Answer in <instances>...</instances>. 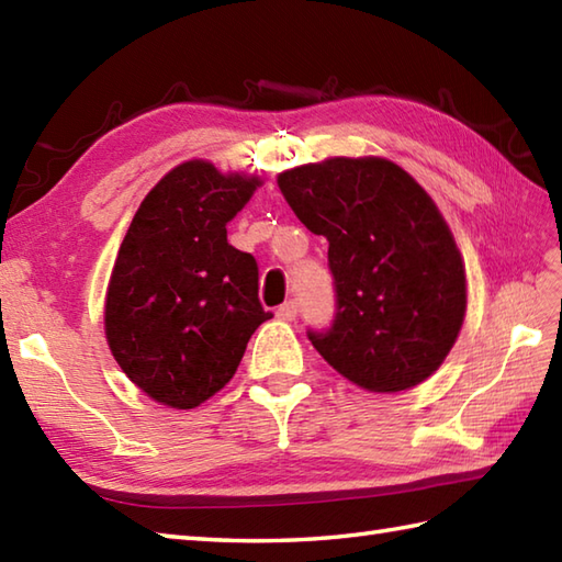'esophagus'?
Masks as SVG:
<instances>
[{"instance_id":"1","label":"esophagus","mask_w":562,"mask_h":562,"mask_svg":"<svg viewBox=\"0 0 562 562\" xmlns=\"http://www.w3.org/2000/svg\"><path fill=\"white\" fill-rule=\"evenodd\" d=\"M296 316H300V304H296L294 300L284 302V304L278 308V318H282V321H294Z\"/></svg>"}]
</instances>
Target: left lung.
Instances as JSON below:
<instances>
[{
  "label": "left lung",
  "instance_id": "left-lung-1",
  "mask_svg": "<svg viewBox=\"0 0 562 562\" xmlns=\"http://www.w3.org/2000/svg\"><path fill=\"white\" fill-rule=\"evenodd\" d=\"M308 232L328 238L336 314L306 336L352 384L393 393L445 362L465 314L463 260L437 205L386 159H328L278 176Z\"/></svg>",
  "mask_w": 562,
  "mask_h": 562
}]
</instances>
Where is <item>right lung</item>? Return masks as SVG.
Returning <instances> with one entry per match:
<instances>
[{
    "label": "right lung",
    "mask_w": 562,
    "mask_h": 562,
    "mask_svg": "<svg viewBox=\"0 0 562 562\" xmlns=\"http://www.w3.org/2000/svg\"><path fill=\"white\" fill-rule=\"evenodd\" d=\"M260 186L186 161L142 200L105 294V338L130 381L171 408H195L236 372L272 318L258 262L226 241V222Z\"/></svg>",
    "instance_id": "right-lung-1"
}]
</instances>
